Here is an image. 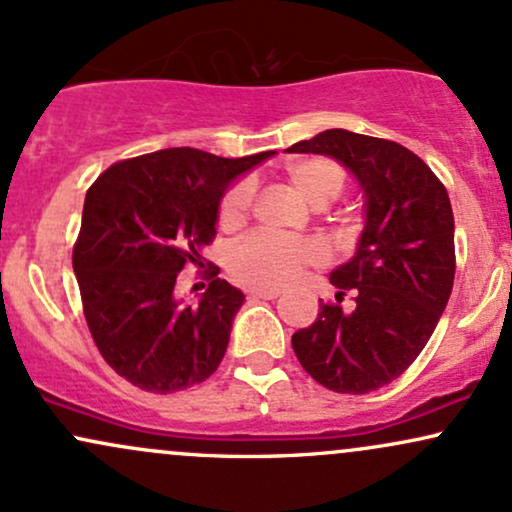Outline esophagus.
Wrapping results in <instances>:
<instances>
[{
    "instance_id": "esophagus-1",
    "label": "esophagus",
    "mask_w": 512,
    "mask_h": 512,
    "mask_svg": "<svg viewBox=\"0 0 512 512\" xmlns=\"http://www.w3.org/2000/svg\"><path fill=\"white\" fill-rule=\"evenodd\" d=\"M248 296L250 298H264V301H274V298H279V291H274V289H248Z\"/></svg>"
}]
</instances>
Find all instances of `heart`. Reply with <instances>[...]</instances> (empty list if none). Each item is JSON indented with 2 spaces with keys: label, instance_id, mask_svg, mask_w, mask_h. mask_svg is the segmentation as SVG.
I'll use <instances>...</instances> for the list:
<instances>
[{
  "label": "heart",
  "instance_id": "b5f03b06",
  "mask_svg": "<svg viewBox=\"0 0 512 512\" xmlns=\"http://www.w3.org/2000/svg\"><path fill=\"white\" fill-rule=\"evenodd\" d=\"M284 182L308 207L322 209L342 195L346 175L337 161L315 156L291 163L284 173ZM252 199L255 192L245 180L236 182L223 195L219 204L221 231H238L248 223ZM322 260L325 252L313 240H279L257 233L228 250L226 267L233 279L250 289H281L305 269L322 264Z\"/></svg>",
  "mask_w": 512,
  "mask_h": 512
}]
</instances>
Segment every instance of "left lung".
I'll use <instances>...</instances> for the list:
<instances>
[{
	"mask_svg": "<svg viewBox=\"0 0 512 512\" xmlns=\"http://www.w3.org/2000/svg\"><path fill=\"white\" fill-rule=\"evenodd\" d=\"M296 154L337 158L366 195L356 255L330 274L337 303L291 337L293 351L322 387L366 395L385 387L424 351L455 279V219L445 185L407 146L346 129L293 144ZM346 292L357 308L344 314Z\"/></svg>",
	"mask_w": 512,
	"mask_h": 512,
	"instance_id": "left-lung-1",
	"label": "left lung"
}]
</instances>
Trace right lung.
Wrapping results in <instances>:
<instances>
[{"instance_id":"add662e5","label":"right lung","mask_w":512,"mask_h":512,"mask_svg":"<svg viewBox=\"0 0 512 512\" xmlns=\"http://www.w3.org/2000/svg\"><path fill=\"white\" fill-rule=\"evenodd\" d=\"M272 154L163 149L113 163L88 187L72 252L86 325L105 363L139 390L170 395L219 368L245 296L216 264L195 305L175 296V279L204 267L228 182Z\"/></svg>"}]
</instances>
